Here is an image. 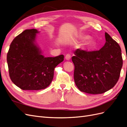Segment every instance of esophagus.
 <instances>
[{
	"label": "esophagus",
	"instance_id": "obj_1",
	"mask_svg": "<svg viewBox=\"0 0 127 127\" xmlns=\"http://www.w3.org/2000/svg\"><path fill=\"white\" fill-rule=\"evenodd\" d=\"M65 58H66V60H69L71 58V55L70 54H69V53H68V54H67L66 55V56H65Z\"/></svg>",
	"mask_w": 127,
	"mask_h": 127
}]
</instances>
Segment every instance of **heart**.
Segmentation results:
<instances>
[{
  "instance_id": "heart-1",
  "label": "heart",
  "mask_w": 127,
  "mask_h": 127,
  "mask_svg": "<svg viewBox=\"0 0 127 127\" xmlns=\"http://www.w3.org/2000/svg\"><path fill=\"white\" fill-rule=\"evenodd\" d=\"M92 43H91V42H88V43H87V44L88 45H90V44H91Z\"/></svg>"
}]
</instances>
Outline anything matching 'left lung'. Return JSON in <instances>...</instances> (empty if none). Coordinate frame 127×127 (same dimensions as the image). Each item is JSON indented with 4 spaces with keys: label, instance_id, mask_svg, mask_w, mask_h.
<instances>
[{
    "label": "left lung",
    "instance_id": "1",
    "mask_svg": "<svg viewBox=\"0 0 127 127\" xmlns=\"http://www.w3.org/2000/svg\"><path fill=\"white\" fill-rule=\"evenodd\" d=\"M105 37L106 42L100 50L87 51L77 49L71 58L75 83L81 92L102 94L118 81L123 64L121 50L106 32Z\"/></svg>",
    "mask_w": 127,
    "mask_h": 127
}]
</instances>
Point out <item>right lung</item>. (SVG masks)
Segmentation results:
<instances>
[{
    "label": "right lung",
    "mask_w": 127,
    "mask_h": 127,
    "mask_svg": "<svg viewBox=\"0 0 127 127\" xmlns=\"http://www.w3.org/2000/svg\"><path fill=\"white\" fill-rule=\"evenodd\" d=\"M36 29L26 30L10 45L7 56L10 78L23 90L45 89L51 84L54 70L64 56L44 57L35 42Z\"/></svg>",
    "instance_id": "add662e5"
}]
</instances>
